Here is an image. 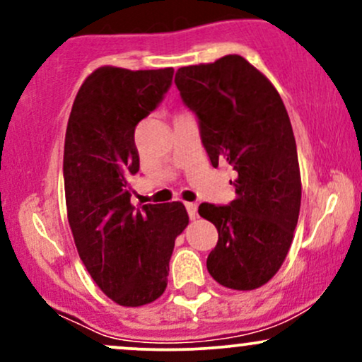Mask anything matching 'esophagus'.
Here are the masks:
<instances>
[{
	"label": "esophagus",
	"instance_id": "34e87169",
	"mask_svg": "<svg viewBox=\"0 0 362 362\" xmlns=\"http://www.w3.org/2000/svg\"><path fill=\"white\" fill-rule=\"evenodd\" d=\"M185 207H187V213H189L190 219L197 218V204H195V202H185Z\"/></svg>",
	"mask_w": 362,
	"mask_h": 362
}]
</instances>
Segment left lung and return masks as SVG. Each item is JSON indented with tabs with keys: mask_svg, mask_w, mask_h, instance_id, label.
<instances>
[{
	"mask_svg": "<svg viewBox=\"0 0 362 362\" xmlns=\"http://www.w3.org/2000/svg\"><path fill=\"white\" fill-rule=\"evenodd\" d=\"M175 85L195 112L213 167L238 173L235 201L199 206L218 230L207 271L224 288L252 291L276 276L288 255L301 206L293 127L274 85L238 54L180 68Z\"/></svg>",
	"mask_w": 362,
	"mask_h": 362,
	"instance_id": "left-lung-1",
	"label": "left lung"
}]
</instances>
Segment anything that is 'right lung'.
Wrapping results in <instances>:
<instances>
[{
  "mask_svg": "<svg viewBox=\"0 0 362 362\" xmlns=\"http://www.w3.org/2000/svg\"><path fill=\"white\" fill-rule=\"evenodd\" d=\"M172 78L173 68L102 66L83 81L66 129L62 175L74 245L91 279L120 306L163 294L175 238L189 224L182 202L136 209L127 185L139 172L136 126Z\"/></svg>",
  "mask_w": 362,
  "mask_h": 362,
  "instance_id": "obj_1",
  "label": "right lung"
}]
</instances>
